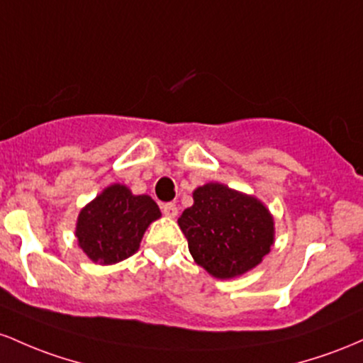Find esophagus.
Instances as JSON below:
<instances>
[{
  "instance_id": "34e87169",
  "label": "esophagus",
  "mask_w": 363,
  "mask_h": 363,
  "mask_svg": "<svg viewBox=\"0 0 363 363\" xmlns=\"http://www.w3.org/2000/svg\"><path fill=\"white\" fill-rule=\"evenodd\" d=\"M162 214L164 216H168V218H174V216L178 214V207H177V203H173V202H166V203H162Z\"/></svg>"
}]
</instances>
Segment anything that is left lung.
<instances>
[{
	"label": "left lung",
	"mask_w": 363,
	"mask_h": 363,
	"mask_svg": "<svg viewBox=\"0 0 363 363\" xmlns=\"http://www.w3.org/2000/svg\"><path fill=\"white\" fill-rule=\"evenodd\" d=\"M189 250L214 278H235L269 254L274 223L257 199L207 183L194 192V206L178 219Z\"/></svg>",
	"instance_id": "left-lung-1"
}]
</instances>
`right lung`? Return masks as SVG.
<instances>
[{"instance_id":"1","label":"right lung","mask_w":363,"mask_h":363,"mask_svg":"<svg viewBox=\"0 0 363 363\" xmlns=\"http://www.w3.org/2000/svg\"><path fill=\"white\" fill-rule=\"evenodd\" d=\"M161 216L149 195L111 185L79 214V245L94 262L115 264L135 254L144 231Z\"/></svg>"}]
</instances>
